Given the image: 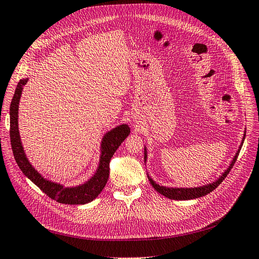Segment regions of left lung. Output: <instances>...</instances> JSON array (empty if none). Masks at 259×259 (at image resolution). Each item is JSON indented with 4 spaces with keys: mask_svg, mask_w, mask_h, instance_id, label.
<instances>
[{
    "mask_svg": "<svg viewBox=\"0 0 259 259\" xmlns=\"http://www.w3.org/2000/svg\"><path fill=\"white\" fill-rule=\"evenodd\" d=\"M244 139H245V132H244V136H243V139H242V142L241 144L239 146V149L238 152L236 153L235 157L232 158V161L230 162L229 166L227 168V170H225L224 173H222L221 177L210 183V184H206V185H203V186H199V187H166V186H161L159 184H157V183L149 177V175L147 174V178L149 180V182H151L152 186L158 191V193L161 194L162 196L169 198V199H172V200H190V199H196V198H200V197H203L207 194H210L211 191H213L216 187H218L221 183L226 179L227 174L230 172L231 168L233 166V164H235L237 158H238V155L240 153V149L242 147V145H243V142H244ZM147 159V148L144 146V160L146 161Z\"/></svg>",
    "mask_w": 259,
    "mask_h": 259,
    "instance_id": "left-lung-1",
    "label": "left lung"
}]
</instances>
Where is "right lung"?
I'll use <instances>...</instances> for the list:
<instances>
[{
  "instance_id": "right-lung-1",
  "label": "right lung",
  "mask_w": 259,
  "mask_h": 259,
  "mask_svg": "<svg viewBox=\"0 0 259 259\" xmlns=\"http://www.w3.org/2000/svg\"><path fill=\"white\" fill-rule=\"evenodd\" d=\"M28 80L29 78H23L19 80L12 99L10 108V135L12 149L16 162H17L22 173L53 200L64 204H86L91 202L100 195V193H101L106 185L108 175H110L111 158L113 157L114 153L117 151V148L120 146L124 139L130 135L129 126L126 123L119 124V126L106 132L103 136L101 141V155H100L98 169L93 177L84 184L65 187L60 183L49 181L43 178V175L37 172L34 166L31 164L21 144L18 128V107L23 86L27 84Z\"/></svg>"
}]
</instances>
